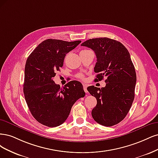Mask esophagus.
<instances>
[{
	"instance_id": "1",
	"label": "esophagus",
	"mask_w": 158,
	"mask_h": 158,
	"mask_svg": "<svg viewBox=\"0 0 158 158\" xmlns=\"http://www.w3.org/2000/svg\"><path fill=\"white\" fill-rule=\"evenodd\" d=\"M87 85L86 84H83V89H84V91L86 93H88V90H87Z\"/></svg>"
}]
</instances>
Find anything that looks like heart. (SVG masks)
I'll return each mask as SVG.
<instances>
[{
    "label": "heart",
    "mask_w": 158,
    "mask_h": 158,
    "mask_svg": "<svg viewBox=\"0 0 158 158\" xmlns=\"http://www.w3.org/2000/svg\"><path fill=\"white\" fill-rule=\"evenodd\" d=\"M85 50H82V51H85ZM77 77H79V78H83V76L81 75V74H79L78 75H77Z\"/></svg>",
    "instance_id": "heart-1"
}]
</instances>
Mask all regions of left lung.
<instances>
[{
    "label": "left lung",
    "mask_w": 158,
    "mask_h": 158,
    "mask_svg": "<svg viewBox=\"0 0 158 158\" xmlns=\"http://www.w3.org/2000/svg\"><path fill=\"white\" fill-rule=\"evenodd\" d=\"M81 46L95 52V80L106 77L105 87L87 88L97 100L91 112L93 118L102 125H115L125 118L135 98L136 75L130 54L123 44L107 37L89 39Z\"/></svg>",
    "instance_id": "obj_1"
}]
</instances>
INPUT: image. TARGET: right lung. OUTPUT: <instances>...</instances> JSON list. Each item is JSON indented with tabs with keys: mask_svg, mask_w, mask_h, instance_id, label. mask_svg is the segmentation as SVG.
I'll list each match as a JSON object with an SVG mask.
<instances>
[{
	"mask_svg": "<svg viewBox=\"0 0 158 158\" xmlns=\"http://www.w3.org/2000/svg\"><path fill=\"white\" fill-rule=\"evenodd\" d=\"M81 43L47 39L27 59L25 99L34 118L45 126L54 127L62 124L75 102L85 95L83 85L77 81H69L62 88L53 81L56 72L62 68L66 54Z\"/></svg>",
	"mask_w": 158,
	"mask_h": 158,
	"instance_id": "obj_1",
	"label": "right lung"
}]
</instances>
